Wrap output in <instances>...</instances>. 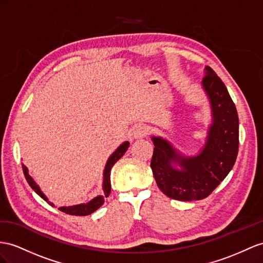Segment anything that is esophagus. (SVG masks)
I'll list each match as a JSON object with an SVG mask.
<instances>
[{
  "mask_svg": "<svg viewBox=\"0 0 263 263\" xmlns=\"http://www.w3.org/2000/svg\"><path fill=\"white\" fill-rule=\"evenodd\" d=\"M147 131H149V130H147V127L145 125L137 124L131 129V136L134 139H140V138L144 137L145 134L147 133Z\"/></svg>",
  "mask_w": 263,
  "mask_h": 263,
  "instance_id": "34e87169",
  "label": "esophagus"
}]
</instances>
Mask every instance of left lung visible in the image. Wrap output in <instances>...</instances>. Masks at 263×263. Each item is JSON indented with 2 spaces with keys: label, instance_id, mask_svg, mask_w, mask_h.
<instances>
[{
  "label": "left lung",
  "instance_id": "obj_1",
  "mask_svg": "<svg viewBox=\"0 0 263 263\" xmlns=\"http://www.w3.org/2000/svg\"><path fill=\"white\" fill-rule=\"evenodd\" d=\"M202 86L210 101L212 123L200 153L182 156L169 141L152 137L154 179L160 190L174 200L206 198L231 171L238 156V112L224 83L210 66H205Z\"/></svg>",
  "mask_w": 263,
  "mask_h": 263
}]
</instances>
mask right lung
I'll return each instance as SVG.
<instances>
[{
    "label": "right lung",
    "instance_id": "add662e5",
    "mask_svg": "<svg viewBox=\"0 0 263 263\" xmlns=\"http://www.w3.org/2000/svg\"><path fill=\"white\" fill-rule=\"evenodd\" d=\"M129 142H124L121 144L118 149L112 153V156L107 160V162L105 164L104 167V172H103V185H102V189H103V194L102 196H98L97 198H94L93 200H91L90 202H87V203H81V204H77V205H72V206H61L59 208L60 211H62L66 214H71V215H87V214H91L93 213L96 210L102 205L104 203V199L109 197V194L111 192V180H110V174H111V169L112 166L117 163V161L120 160L121 158L123 157V154L126 152L127 147H129ZM23 167V173L25 176L26 181H28V183L30 184V186L32 187L33 190H34L40 197L42 199H44L46 202H48L49 204L51 205H54L48 200L43 192L40 189L39 185L34 182V180L31 178V176L29 174V170L28 167H26L24 164H22Z\"/></svg>",
    "mask_w": 263,
    "mask_h": 263
}]
</instances>
